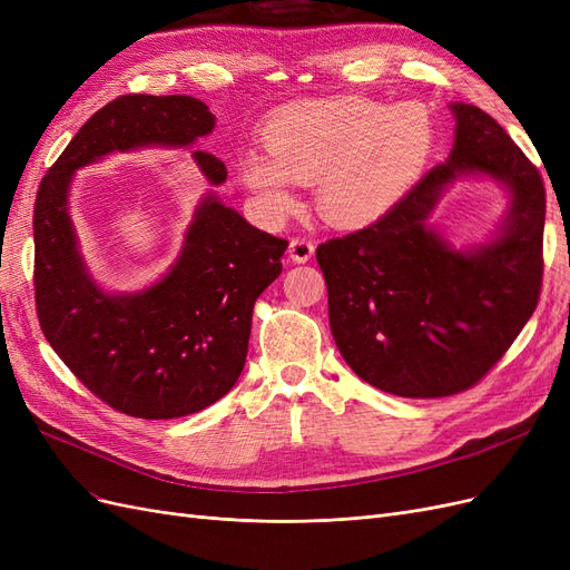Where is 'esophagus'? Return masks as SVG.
Instances as JSON below:
<instances>
[{"instance_id":"1","label":"esophagus","mask_w":570,"mask_h":570,"mask_svg":"<svg viewBox=\"0 0 570 570\" xmlns=\"http://www.w3.org/2000/svg\"><path fill=\"white\" fill-rule=\"evenodd\" d=\"M314 249H316V245L312 243V239H306V237H295L289 243V258L295 264H306L308 258L314 256Z\"/></svg>"}]
</instances>
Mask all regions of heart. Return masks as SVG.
<instances>
[{
    "instance_id": "obj_1",
    "label": "heart",
    "mask_w": 570,
    "mask_h": 570,
    "mask_svg": "<svg viewBox=\"0 0 570 570\" xmlns=\"http://www.w3.org/2000/svg\"><path fill=\"white\" fill-rule=\"evenodd\" d=\"M438 128L421 101L304 99L264 126L266 151L239 157V180L273 218L295 209V183H316L321 216L366 226L404 197L435 149Z\"/></svg>"
}]
</instances>
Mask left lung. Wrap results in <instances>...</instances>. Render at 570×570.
<instances>
[{"instance_id": "left-lung-1", "label": "left lung", "mask_w": 570, "mask_h": 570, "mask_svg": "<svg viewBox=\"0 0 570 570\" xmlns=\"http://www.w3.org/2000/svg\"><path fill=\"white\" fill-rule=\"evenodd\" d=\"M454 147L368 228L316 249L342 358L400 396L473 387L519 337L540 299L544 185L492 116L454 101ZM461 177H490L510 209L488 244L456 250L426 223Z\"/></svg>"}]
</instances>
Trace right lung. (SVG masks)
Instances as JSON below:
<instances>
[{
  "label": "right lung",
  "instance_id": "add662e5",
  "mask_svg": "<svg viewBox=\"0 0 570 570\" xmlns=\"http://www.w3.org/2000/svg\"><path fill=\"white\" fill-rule=\"evenodd\" d=\"M216 116L187 95H126L85 124L42 178L36 233V304L42 333L78 381L135 419H180L218 402L245 368L252 312L278 278L287 239L258 230L206 193L183 249L157 283L137 292L97 285L68 212L73 174L109 154L193 147ZM206 183L226 164L193 151Z\"/></svg>",
  "mask_w": 570,
  "mask_h": 570
}]
</instances>
